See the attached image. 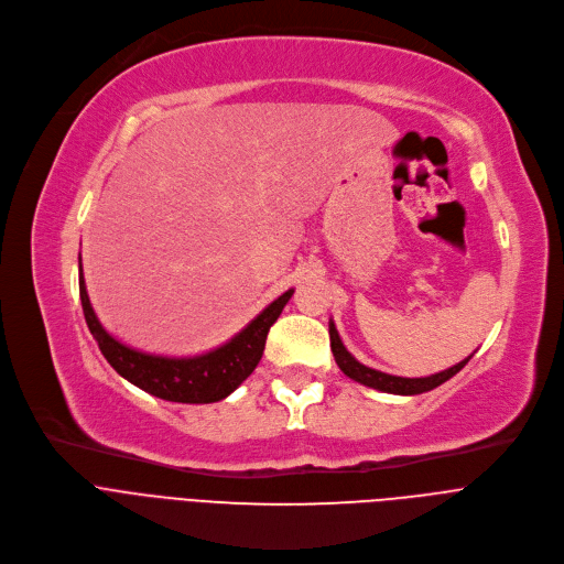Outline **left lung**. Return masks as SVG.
Here are the masks:
<instances>
[{"instance_id":"left-lung-1","label":"left lung","mask_w":564,"mask_h":564,"mask_svg":"<svg viewBox=\"0 0 564 564\" xmlns=\"http://www.w3.org/2000/svg\"><path fill=\"white\" fill-rule=\"evenodd\" d=\"M329 338H332V351H334V359L338 364V368L354 381L364 383V387H370V389H377V391H383V393H395V395H419V393H425V391H432L436 387H441L443 381H448L451 377H455L466 364L468 359L459 361L457 366L443 370V372H436V375H430V377H395V375H387V372H379L375 368H368L364 364H359L357 359L351 357V354L345 349L338 332H336V324L329 322Z\"/></svg>"}]
</instances>
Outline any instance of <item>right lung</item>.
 <instances>
[{
    "label": "right lung",
    "mask_w": 564,
    "mask_h": 564,
    "mask_svg": "<svg viewBox=\"0 0 564 564\" xmlns=\"http://www.w3.org/2000/svg\"><path fill=\"white\" fill-rule=\"evenodd\" d=\"M292 292L294 290L283 292L279 300H274L258 317H253L240 334L213 351L181 359L158 357V354L132 349L105 332L98 315L94 313L91 302H88L79 262V300L84 308V319L88 324V332L98 340L102 357L118 375L126 377L141 391L183 404L219 402L240 387L256 370L264 351L267 334H270V327L279 319L283 306L292 297Z\"/></svg>",
    "instance_id": "1"
}]
</instances>
